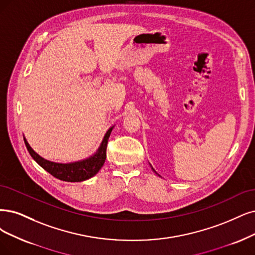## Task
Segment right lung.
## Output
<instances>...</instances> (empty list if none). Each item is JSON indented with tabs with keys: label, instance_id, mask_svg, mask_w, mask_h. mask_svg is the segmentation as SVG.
Instances as JSON below:
<instances>
[{
	"label": "right lung",
	"instance_id": "obj_1",
	"mask_svg": "<svg viewBox=\"0 0 255 255\" xmlns=\"http://www.w3.org/2000/svg\"><path fill=\"white\" fill-rule=\"evenodd\" d=\"M112 128L113 127H111L107 131L105 136L103 138V142L100 148L98 149V151L92 156L86 159H83V161L80 162H74L69 164H60L47 161V159L41 157L39 154L33 151L32 148L27 143V140L25 138L24 142L32 158L42 168H44L47 172H49L54 177L65 182H82L85 180H88V178L92 177L93 175H96L100 169L103 167L104 163H105L108 138L110 136Z\"/></svg>",
	"mask_w": 255,
	"mask_h": 255
}]
</instances>
